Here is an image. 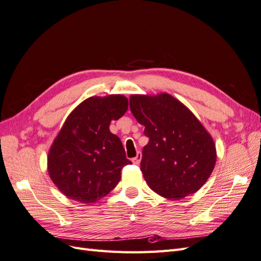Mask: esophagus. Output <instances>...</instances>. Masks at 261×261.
I'll use <instances>...</instances> for the list:
<instances>
[{
	"label": "esophagus",
	"instance_id": "1",
	"mask_svg": "<svg viewBox=\"0 0 261 261\" xmlns=\"http://www.w3.org/2000/svg\"><path fill=\"white\" fill-rule=\"evenodd\" d=\"M140 160H141V153H137V155L133 159V163L134 164H139Z\"/></svg>",
	"mask_w": 261,
	"mask_h": 261
}]
</instances>
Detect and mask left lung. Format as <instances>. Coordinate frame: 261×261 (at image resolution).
I'll list each match as a JSON object with an SVG mask.
<instances>
[{"instance_id":"left-lung-1","label":"left lung","mask_w":261,"mask_h":261,"mask_svg":"<svg viewBox=\"0 0 261 261\" xmlns=\"http://www.w3.org/2000/svg\"><path fill=\"white\" fill-rule=\"evenodd\" d=\"M129 108L149 138L140 170L148 186L164 198L195 194L216 165V145L191 110L169 93L133 94Z\"/></svg>"}]
</instances>
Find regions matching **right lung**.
<instances>
[{
	"instance_id": "right-lung-1",
	"label": "right lung",
	"mask_w": 261,
	"mask_h": 261,
	"mask_svg": "<svg viewBox=\"0 0 261 261\" xmlns=\"http://www.w3.org/2000/svg\"><path fill=\"white\" fill-rule=\"evenodd\" d=\"M127 109V98L111 94L86 99L68 115L48 155L49 175L67 198L93 203L118 184L132 162L109 127Z\"/></svg>"
}]
</instances>
